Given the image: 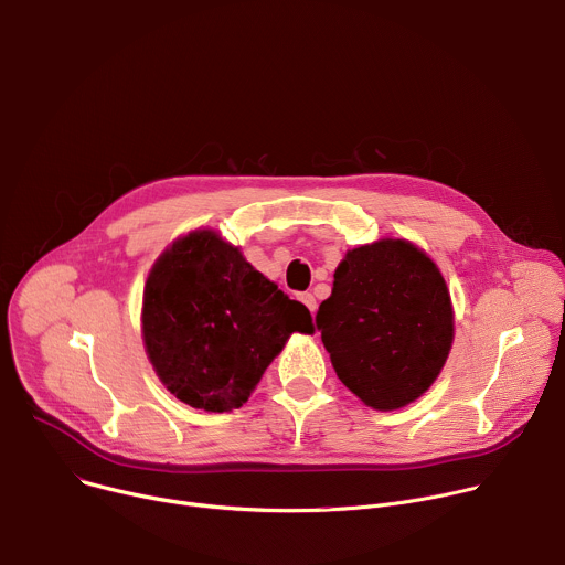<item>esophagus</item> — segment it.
<instances>
[{"instance_id": "1", "label": "esophagus", "mask_w": 565, "mask_h": 565, "mask_svg": "<svg viewBox=\"0 0 565 565\" xmlns=\"http://www.w3.org/2000/svg\"><path fill=\"white\" fill-rule=\"evenodd\" d=\"M299 301H301L310 312L317 310V301H315V297H312L310 292H301V295H299Z\"/></svg>"}]
</instances>
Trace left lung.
<instances>
[{"label":"left lung","mask_w":565,"mask_h":565,"mask_svg":"<svg viewBox=\"0 0 565 565\" xmlns=\"http://www.w3.org/2000/svg\"><path fill=\"white\" fill-rule=\"evenodd\" d=\"M317 310L333 369L366 407L393 412L440 375L454 342V306L438 266L407 238L353 248Z\"/></svg>","instance_id":"obj_1"}]
</instances>
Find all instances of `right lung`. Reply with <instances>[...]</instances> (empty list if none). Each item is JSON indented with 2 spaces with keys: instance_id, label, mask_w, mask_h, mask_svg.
<instances>
[{
  "instance_id": "obj_1",
  "label": "right lung",
  "mask_w": 565,
  "mask_h": 565,
  "mask_svg": "<svg viewBox=\"0 0 565 565\" xmlns=\"http://www.w3.org/2000/svg\"><path fill=\"white\" fill-rule=\"evenodd\" d=\"M142 342L170 393L203 412L248 402L292 333H312L308 308L205 227L156 259L142 290Z\"/></svg>"
}]
</instances>
